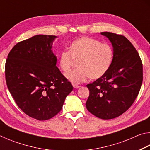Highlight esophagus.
<instances>
[{
	"label": "esophagus",
	"instance_id": "1",
	"mask_svg": "<svg viewBox=\"0 0 150 150\" xmlns=\"http://www.w3.org/2000/svg\"><path fill=\"white\" fill-rule=\"evenodd\" d=\"M73 87H74L75 88H79L81 86L78 85H76V84H73Z\"/></svg>",
	"mask_w": 150,
	"mask_h": 150
}]
</instances>
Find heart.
<instances>
[{
    "label": "heart",
    "mask_w": 150,
    "mask_h": 150,
    "mask_svg": "<svg viewBox=\"0 0 150 150\" xmlns=\"http://www.w3.org/2000/svg\"><path fill=\"white\" fill-rule=\"evenodd\" d=\"M73 59L79 62V68L66 73L65 77L74 84L83 83L90 77L98 79L110 69L114 59L112 47L108 44L89 37L73 41L69 51H63L59 56V66L63 72L69 71Z\"/></svg>",
    "instance_id": "1"
}]
</instances>
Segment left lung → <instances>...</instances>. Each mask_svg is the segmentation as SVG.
<instances>
[{"label":"left lung","instance_id":"obj_1","mask_svg":"<svg viewBox=\"0 0 150 150\" xmlns=\"http://www.w3.org/2000/svg\"><path fill=\"white\" fill-rule=\"evenodd\" d=\"M100 34L112 43L114 59L103 77L87 85L89 96L86 107L96 117L108 120L122 115L134 103L143 81V65L125 36L108 32Z\"/></svg>","mask_w":150,"mask_h":150}]
</instances>
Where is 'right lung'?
<instances>
[{"label":"right lung","mask_w":150,"mask_h":150,"mask_svg":"<svg viewBox=\"0 0 150 150\" xmlns=\"http://www.w3.org/2000/svg\"><path fill=\"white\" fill-rule=\"evenodd\" d=\"M55 35H36L12 47L5 77L18 106L28 116L47 120L62 110L73 86L56 66L52 48Z\"/></svg>","instance_id":"add662e5"}]
</instances>
